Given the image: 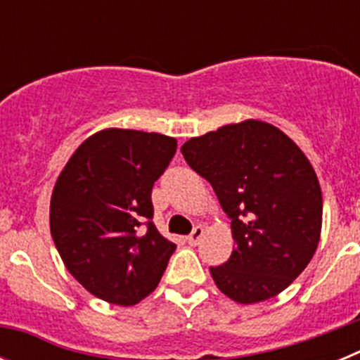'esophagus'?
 I'll return each instance as SVG.
<instances>
[{
	"label": "esophagus",
	"mask_w": 360,
	"mask_h": 360,
	"mask_svg": "<svg viewBox=\"0 0 360 360\" xmlns=\"http://www.w3.org/2000/svg\"><path fill=\"white\" fill-rule=\"evenodd\" d=\"M203 232H205V231H203V227H200V225H198V227L193 229V232H191L189 236L186 238L187 243H189V245H196V243H198V241L202 240Z\"/></svg>",
	"instance_id": "obj_1"
}]
</instances>
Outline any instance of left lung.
<instances>
[{"instance_id":"obj_1","label":"left lung","mask_w":360,"mask_h":360,"mask_svg":"<svg viewBox=\"0 0 360 360\" xmlns=\"http://www.w3.org/2000/svg\"><path fill=\"white\" fill-rule=\"evenodd\" d=\"M180 151L231 218L234 249L211 266L216 287L241 304L281 294L321 238L323 195L307 155L281 129L254 119L193 136Z\"/></svg>"}]
</instances>
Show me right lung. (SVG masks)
Listing matches in <instances>:
<instances>
[{"mask_svg":"<svg viewBox=\"0 0 360 360\" xmlns=\"http://www.w3.org/2000/svg\"><path fill=\"white\" fill-rule=\"evenodd\" d=\"M174 153L173 136L101 129L57 178L53 243L70 274L95 297L131 307L158 287L176 245L151 221V191Z\"/></svg>","mask_w":360,"mask_h":360,"instance_id":"obj_1","label":"right lung"}]
</instances>
